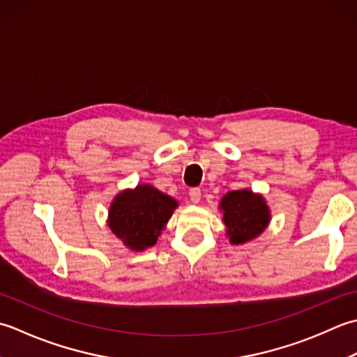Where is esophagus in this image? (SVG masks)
<instances>
[{
    "mask_svg": "<svg viewBox=\"0 0 357 357\" xmlns=\"http://www.w3.org/2000/svg\"><path fill=\"white\" fill-rule=\"evenodd\" d=\"M189 199H191L192 203H199L202 199V191L200 188H192L191 191H189Z\"/></svg>",
    "mask_w": 357,
    "mask_h": 357,
    "instance_id": "34e87169",
    "label": "esophagus"
}]
</instances>
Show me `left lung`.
<instances>
[{
    "label": "left lung",
    "instance_id": "1",
    "mask_svg": "<svg viewBox=\"0 0 357 357\" xmlns=\"http://www.w3.org/2000/svg\"><path fill=\"white\" fill-rule=\"evenodd\" d=\"M220 209L232 245H242L260 236L271 217L265 199L250 189H238L223 195Z\"/></svg>",
    "mask_w": 357,
    "mask_h": 357
}]
</instances>
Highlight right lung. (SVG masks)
Wrapping results in <instances>:
<instances>
[{"instance_id":"1","label":"right lung","mask_w":357,"mask_h":357,"mask_svg":"<svg viewBox=\"0 0 357 357\" xmlns=\"http://www.w3.org/2000/svg\"><path fill=\"white\" fill-rule=\"evenodd\" d=\"M177 206V200L154 186L138 185L114 199L109 208L107 225L129 250L143 251L157 243Z\"/></svg>"}]
</instances>
